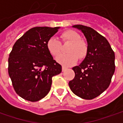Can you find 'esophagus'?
<instances>
[{"label": "esophagus", "mask_w": 123, "mask_h": 123, "mask_svg": "<svg viewBox=\"0 0 123 123\" xmlns=\"http://www.w3.org/2000/svg\"><path fill=\"white\" fill-rule=\"evenodd\" d=\"M67 69V67H64V66H62V72H65Z\"/></svg>", "instance_id": "esophagus-1"}]
</instances>
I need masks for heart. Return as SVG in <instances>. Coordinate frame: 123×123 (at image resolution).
I'll use <instances>...</instances> for the list:
<instances>
[{"mask_svg":"<svg viewBox=\"0 0 123 123\" xmlns=\"http://www.w3.org/2000/svg\"><path fill=\"white\" fill-rule=\"evenodd\" d=\"M61 38L62 42L70 43L68 47L67 54H61L56 58V61L64 66H71L75 64L78 59L83 58L87 54V43L80 39V36L73 30H67L62 33ZM47 49L51 56H58L61 51V42L52 37L47 42Z\"/></svg>","mask_w":123,"mask_h":123,"instance_id":"b5f03b06","label":"heart"}]
</instances>
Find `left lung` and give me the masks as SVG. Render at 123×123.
<instances>
[{"mask_svg": "<svg viewBox=\"0 0 123 123\" xmlns=\"http://www.w3.org/2000/svg\"><path fill=\"white\" fill-rule=\"evenodd\" d=\"M73 27L85 36L87 51L83 61L72 68L75 77L69 82V86L80 98L92 100L110 86L115 71L114 52L107 40L92 28L81 25Z\"/></svg>", "mask_w": 123, "mask_h": 123, "instance_id": "1", "label": "left lung"}]
</instances>
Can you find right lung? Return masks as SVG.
I'll return each mask as SVG.
<instances>
[{"instance_id":"add662e5","label":"right lung","mask_w":123,"mask_h":123,"mask_svg":"<svg viewBox=\"0 0 123 123\" xmlns=\"http://www.w3.org/2000/svg\"><path fill=\"white\" fill-rule=\"evenodd\" d=\"M59 27H36L13 45L8 59V73L16 93L31 102L43 98L51 89L52 77L62 72L47 49V42Z\"/></svg>"}]
</instances>
